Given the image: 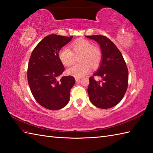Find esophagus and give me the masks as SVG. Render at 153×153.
Masks as SVG:
<instances>
[{
	"instance_id": "34e87169",
	"label": "esophagus",
	"mask_w": 153,
	"mask_h": 153,
	"mask_svg": "<svg viewBox=\"0 0 153 153\" xmlns=\"http://www.w3.org/2000/svg\"><path fill=\"white\" fill-rule=\"evenodd\" d=\"M76 82H79V81H80V79H81V77H76Z\"/></svg>"
}]
</instances>
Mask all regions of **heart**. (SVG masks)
I'll list each match as a JSON object with an SVG mask.
<instances>
[{"mask_svg": "<svg viewBox=\"0 0 153 153\" xmlns=\"http://www.w3.org/2000/svg\"><path fill=\"white\" fill-rule=\"evenodd\" d=\"M71 51L66 47H63L58 51V58L64 66H70L75 61V56L78 57L79 63L68 68L67 74L75 77H82L90 71L91 66L96 68L99 66L102 58L100 48L93 46L91 42L83 39L74 41L70 45Z\"/></svg>", "mask_w": 153, "mask_h": 153, "instance_id": "1", "label": "heart"}]
</instances>
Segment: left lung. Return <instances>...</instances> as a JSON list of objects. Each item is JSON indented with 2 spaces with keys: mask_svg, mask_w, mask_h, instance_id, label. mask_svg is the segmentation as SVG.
Wrapping results in <instances>:
<instances>
[{
  "mask_svg": "<svg viewBox=\"0 0 153 153\" xmlns=\"http://www.w3.org/2000/svg\"><path fill=\"white\" fill-rule=\"evenodd\" d=\"M86 37L97 42L102 53L99 69L89 78V99L98 108H112L121 101L128 89V68L122 53L108 38L100 35ZM94 76H99L102 80L96 81Z\"/></svg>",
  "mask_w": 153,
  "mask_h": 153,
  "instance_id": "1",
  "label": "left lung"
}]
</instances>
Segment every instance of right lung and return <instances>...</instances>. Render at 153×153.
<instances>
[{
	"label": "right lung",
	"mask_w": 153,
	"mask_h": 153,
	"mask_svg": "<svg viewBox=\"0 0 153 153\" xmlns=\"http://www.w3.org/2000/svg\"><path fill=\"white\" fill-rule=\"evenodd\" d=\"M73 36L49 35L32 52L27 68V81L32 95L44 108L55 110L64 108L70 100V89L75 84L72 76L58 78L64 71L58 51Z\"/></svg>",
	"instance_id": "1"
}]
</instances>
